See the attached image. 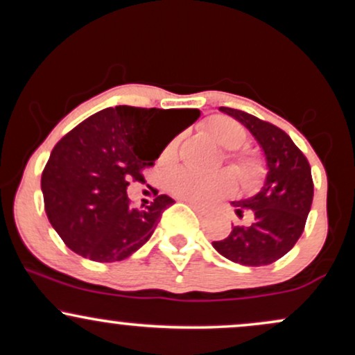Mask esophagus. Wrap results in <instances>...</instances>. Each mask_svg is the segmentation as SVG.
I'll use <instances>...</instances> for the list:
<instances>
[{
    "instance_id": "34e87169",
    "label": "esophagus",
    "mask_w": 355,
    "mask_h": 355,
    "mask_svg": "<svg viewBox=\"0 0 355 355\" xmlns=\"http://www.w3.org/2000/svg\"><path fill=\"white\" fill-rule=\"evenodd\" d=\"M187 203H189V205H190L191 209H193L195 211H197V214H200V215H205V214H207V210L203 209V207L197 205V203H195V202H187Z\"/></svg>"
}]
</instances>
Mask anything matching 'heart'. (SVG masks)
<instances>
[{
	"mask_svg": "<svg viewBox=\"0 0 355 355\" xmlns=\"http://www.w3.org/2000/svg\"><path fill=\"white\" fill-rule=\"evenodd\" d=\"M205 128L222 148L229 150L227 158L237 170L243 187L252 189V187L259 185L266 175V160H263L262 153L257 150L242 148L247 140L245 126L232 116L217 115L207 121ZM178 145H180V137H173L165 145L164 152L160 155V160L164 164H173L177 160ZM235 185L237 182H235L234 173L227 172V170L214 175H202L193 170L182 168L175 170L166 178V187L175 197L202 203V205H209L220 198L229 197L230 193H234Z\"/></svg>",
	"mask_w": 355,
	"mask_h": 355,
	"instance_id": "heart-1",
	"label": "heart"
}]
</instances>
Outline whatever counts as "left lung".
Wrapping results in <instances>:
<instances>
[{
	"instance_id": "1",
	"label": "left lung",
	"mask_w": 355,
	"mask_h": 355,
	"mask_svg": "<svg viewBox=\"0 0 355 355\" xmlns=\"http://www.w3.org/2000/svg\"><path fill=\"white\" fill-rule=\"evenodd\" d=\"M220 110L239 120L255 137L266 155L268 172L255 197L234 202L239 217L247 215L248 222L235 225L229 237L214 242V247L235 263L268 266L287 254L302 235L313 198L311 165L279 126L242 110Z\"/></svg>"
}]
</instances>
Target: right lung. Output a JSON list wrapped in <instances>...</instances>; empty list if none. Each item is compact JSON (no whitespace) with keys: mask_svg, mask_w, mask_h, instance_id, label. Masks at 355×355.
Segmentation results:
<instances>
[{"mask_svg":"<svg viewBox=\"0 0 355 355\" xmlns=\"http://www.w3.org/2000/svg\"><path fill=\"white\" fill-rule=\"evenodd\" d=\"M193 108L115 107L95 113L55 145L42 173L44 210L75 254L95 262L130 257L152 237L173 198L132 205L126 187L144 182L165 145L193 123Z\"/></svg>","mask_w":355,"mask_h":355,"instance_id":"add662e5","label":"right lung"}]
</instances>
